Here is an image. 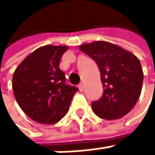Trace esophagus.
<instances>
[{"label":"esophagus","instance_id":"esophagus-1","mask_svg":"<svg viewBox=\"0 0 155 155\" xmlns=\"http://www.w3.org/2000/svg\"><path fill=\"white\" fill-rule=\"evenodd\" d=\"M84 83L79 84L78 88H79V90H80V91H83V90H84Z\"/></svg>","mask_w":155,"mask_h":155}]
</instances>
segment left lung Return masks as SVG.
Here are the masks:
<instances>
[{
	"instance_id": "8db88e82",
	"label": "left lung",
	"mask_w": 155,
	"mask_h": 155,
	"mask_svg": "<svg viewBox=\"0 0 155 155\" xmlns=\"http://www.w3.org/2000/svg\"><path fill=\"white\" fill-rule=\"evenodd\" d=\"M79 49L97 64L103 95L92 102V110L102 119L122 118L134 108L143 82L140 62L131 52L109 41H96L79 45Z\"/></svg>"
}]
</instances>
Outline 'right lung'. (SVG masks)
Wrapping results in <instances>:
<instances>
[{"instance_id": "1", "label": "right lung", "mask_w": 155, "mask_h": 155, "mask_svg": "<svg viewBox=\"0 0 155 155\" xmlns=\"http://www.w3.org/2000/svg\"><path fill=\"white\" fill-rule=\"evenodd\" d=\"M67 45H45L29 54L15 69L13 91L19 107L33 121L53 124L69 111L75 86L65 84L59 69Z\"/></svg>"}]
</instances>
